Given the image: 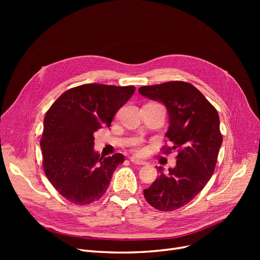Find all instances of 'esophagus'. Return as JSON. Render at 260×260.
I'll list each match as a JSON object with an SVG mask.
<instances>
[{
    "label": "esophagus",
    "instance_id": "1",
    "mask_svg": "<svg viewBox=\"0 0 260 260\" xmlns=\"http://www.w3.org/2000/svg\"><path fill=\"white\" fill-rule=\"evenodd\" d=\"M129 160H131V162L134 163V165H137V166H145L147 163V162H145L143 160H140V159L136 158V157H131Z\"/></svg>",
    "mask_w": 260,
    "mask_h": 260
}]
</instances>
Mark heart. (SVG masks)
<instances>
[{
    "mask_svg": "<svg viewBox=\"0 0 260 260\" xmlns=\"http://www.w3.org/2000/svg\"><path fill=\"white\" fill-rule=\"evenodd\" d=\"M135 151L137 152V153H139V154H142V153H144V148H142V147L140 146V142H137V143H136Z\"/></svg>",
    "mask_w": 260,
    "mask_h": 260,
    "instance_id": "1",
    "label": "heart"
}]
</instances>
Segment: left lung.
Returning a JSON list of instances; mask_svg holds the SVG:
<instances>
[{"mask_svg":"<svg viewBox=\"0 0 260 260\" xmlns=\"http://www.w3.org/2000/svg\"><path fill=\"white\" fill-rule=\"evenodd\" d=\"M139 92L167 106L170 126L166 136L172 146L163 153H178L176 167L168 174L157 168L160 176L143 194L155 209L175 211L193 200L211 179L222 143L219 116L194 85L183 81L142 86Z\"/></svg>","mask_w":260,"mask_h":260,"instance_id":"obj_1","label":"left lung"}]
</instances>
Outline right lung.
Here are the masks:
<instances>
[{"label": "right lung", "mask_w": 260, "mask_h": 260, "mask_svg": "<svg viewBox=\"0 0 260 260\" xmlns=\"http://www.w3.org/2000/svg\"><path fill=\"white\" fill-rule=\"evenodd\" d=\"M134 91V86L83 84L63 92L47 111L40 142L43 169L66 200L86 206L106 192L124 156L94 152L93 133L111 126Z\"/></svg>", "instance_id": "add662e5"}]
</instances>
